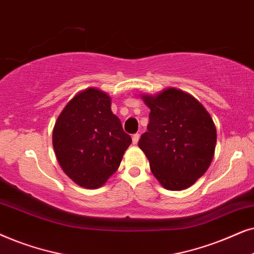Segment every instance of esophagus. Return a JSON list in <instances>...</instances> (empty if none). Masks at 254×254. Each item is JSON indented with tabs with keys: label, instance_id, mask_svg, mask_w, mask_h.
Masks as SVG:
<instances>
[{
	"label": "esophagus",
	"instance_id": "1",
	"mask_svg": "<svg viewBox=\"0 0 254 254\" xmlns=\"http://www.w3.org/2000/svg\"><path fill=\"white\" fill-rule=\"evenodd\" d=\"M139 138H140V134L139 133H134L132 136V143L133 144H137L138 141H139Z\"/></svg>",
	"mask_w": 254,
	"mask_h": 254
}]
</instances>
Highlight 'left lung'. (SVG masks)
Returning a JSON list of instances; mask_svg holds the SVG:
<instances>
[{
  "instance_id": "8db88e82",
  "label": "left lung",
  "mask_w": 254,
  "mask_h": 254,
  "mask_svg": "<svg viewBox=\"0 0 254 254\" xmlns=\"http://www.w3.org/2000/svg\"><path fill=\"white\" fill-rule=\"evenodd\" d=\"M150 108L147 132L138 146L151 171L168 190L190 187L210 166L217 132L210 114L190 94L166 88L155 95L143 94Z\"/></svg>"
}]
</instances>
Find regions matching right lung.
Wrapping results in <instances>:
<instances>
[{
	"mask_svg": "<svg viewBox=\"0 0 254 254\" xmlns=\"http://www.w3.org/2000/svg\"><path fill=\"white\" fill-rule=\"evenodd\" d=\"M52 144L62 170L80 187H102L120 167L131 144L111 111V97L97 88L81 90L53 127Z\"/></svg>",
	"mask_w": 254,
	"mask_h": 254,
	"instance_id": "obj_1",
	"label": "right lung"
}]
</instances>
